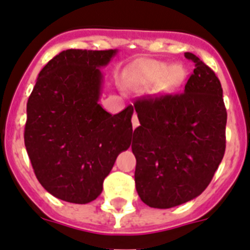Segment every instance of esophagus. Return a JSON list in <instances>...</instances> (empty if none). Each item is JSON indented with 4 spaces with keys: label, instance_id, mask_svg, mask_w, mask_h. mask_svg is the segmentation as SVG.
Masks as SVG:
<instances>
[{
    "label": "esophagus",
    "instance_id": "34e87169",
    "mask_svg": "<svg viewBox=\"0 0 250 250\" xmlns=\"http://www.w3.org/2000/svg\"><path fill=\"white\" fill-rule=\"evenodd\" d=\"M132 125H133V128H137L138 125H140V121H138L137 113H133V116H132Z\"/></svg>",
    "mask_w": 250,
    "mask_h": 250
}]
</instances>
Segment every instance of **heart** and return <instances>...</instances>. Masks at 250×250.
<instances>
[{
    "label": "heart",
    "instance_id": "1",
    "mask_svg": "<svg viewBox=\"0 0 250 250\" xmlns=\"http://www.w3.org/2000/svg\"><path fill=\"white\" fill-rule=\"evenodd\" d=\"M166 77L167 83L170 85H175L184 77V70L181 66H172L158 62H147L142 65L138 70L137 78L138 83L148 85V84H156L161 82Z\"/></svg>",
    "mask_w": 250,
    "mask_h": 250
}]
</instances>
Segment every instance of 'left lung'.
<instances>
[{"label": "left lung", "instance_id": "8db88e82", "mask_svg": "<svg viewBox=\"0 0 250 250\" xmlns=\"http://www.w3.org/2000/svg\"><path fill=\"white\" fill-rule=\"evenodd\" d=\"M185 58L195 69L184 92L133 103L141 123L132 142L136 188L156 209L199 196L224 157L227 109L220 80L196 55L185 53Z\"/></svg>", "mask_w": 250, "mask_h": 250}]
</instances>
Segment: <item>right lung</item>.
<instances>
[{
	"label": "right lung",
	"mask_w": 250,
	"mask_h": 250,
	"mask_svg": "<svg viewBox=\"0 0 250 250\" xmlns=\"http://www.w3.org/2000/svg\"><path fill=\"white\" fill-rule=\"evenodd\" d=\"M117 50H64L39 74L27 101L25 146L42 188L88 204L103 190L117 156L131 146L133 107L112 116L98 103Z\"/></svg>",
	"instance_id": "right-lung-1"
}]
</instances>
